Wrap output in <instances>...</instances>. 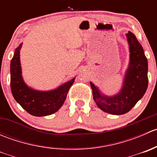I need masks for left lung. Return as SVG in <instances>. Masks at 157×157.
Wrapping results in <instances>:
<instances>
[{
  "instance_id": "8db88e82",
  "label": "left lung",
  "mask_w": 157,
  "mask_h": 157,
  "mask_svg": "<svg viewBox=\"0 0 157 157\" xmlns=\"http://www.w3.org/2000/svg\"><path fill=\"white\" fill-rule=\"evenodd\" d=\"M129 45L130 61L121 90L114 96H107L90 82L93 99L101 110L112 115L129 112L143 97L148 86V64L141 45L131 32L126 34Z\"/></svg>"
}]
</instances>
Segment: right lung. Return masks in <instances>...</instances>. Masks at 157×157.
<instances>
[{
  "label": "right lung",
  "instance_id": "1",
  "mask_svg": "<svg viewBox=\"0 0 157 157\" xmlns=\"http://www.w3.org/2000/svg\"><path fill=\"white\" fill-rule=\"evenodd\" d=\"M22 45L23 43L16 48L10 61V88L13 96L30 115L37 117L52 115L62 106L75 77L48 91H40L28 86L22 76L20 58Z\"/></svg>",
  "mask_w": 157,
  "mask_h": 157
}]
</instances>
